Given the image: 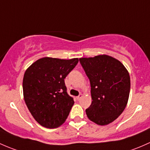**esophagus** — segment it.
I'll return each instance as SVG.
<instances>
[{
  "mask_svg": "<svg viewBox=\"0 0 150 150\" xmlns=\"http://www.w3.org/2000/svg\"><path fill=\"white\" fill-rule=\"evenodd\" d=\"M81 98H82V95H81V94H80V95H79V96L76 97L77 100H80V99H81Z\"/></svg>",
  "mask_w": 150,
  "mask_h": 150,
  "instance_id": "obj_1",
  "label": "esophagus"
}]
</instances>
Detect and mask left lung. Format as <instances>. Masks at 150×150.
Segmentation results:
<instances>
[{"label": "left lung", "instance_id": "8db88e82", "mask_svg": "<svg viewBox=\"0 0 150 150\" xmlns=\"http://www.w3.org/2000/svg\"><path fill=\"white\" fill-rule=\"evenodd\" d=\"M91 86L90 121L100 126L112 123L123 112L130 92V76L118 60L107 55L79 58Z\"/></svg>", "mask_w": 150, "mask_h": 150}]
</instances>
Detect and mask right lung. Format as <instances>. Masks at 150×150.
<instances>
[{
  "label": "right lung",
  "instance_id": "1",
  "mask_svg": "<svg viewBox=\"0 0 150 150\" xmlns=\"http://www.w3.org/2000/svg\"><path fill=\"white\" fill-rule=\"evenodd\" d=\"M78 62V58L45 57L26 70L23 79L24 101L41 126L55 129L66 121L74 101L68 95L64 79Z\"/></svg>",
  "mask_w": 150,
  "mask_h": 150
}]
</instances>
